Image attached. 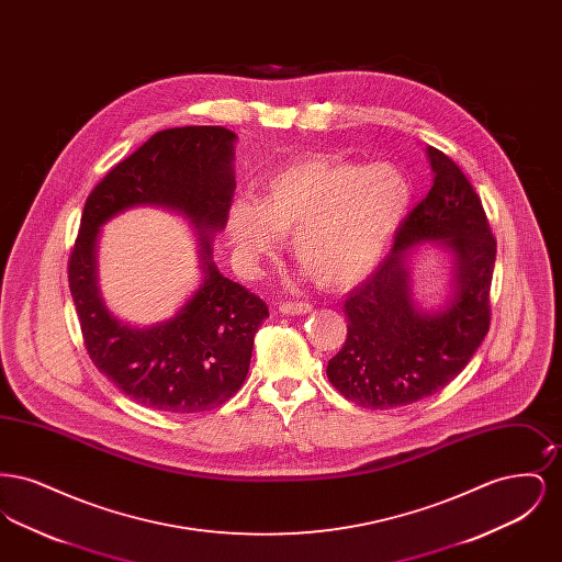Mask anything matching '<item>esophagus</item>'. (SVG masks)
I'll use <instances>...</instances> for the list:
<instances>
[{
	"instance_id": "esophagus-1",
	"label": "esophagus",
	"mask_w": 562,
	"mask_h": 562,
	"mask_svg": "<svg viewBox=\"0 0 562 562\" xmlns=\"http://www.w3.org/2000/svg\"><path fill=\"white\" fill-rule=\"evenodd\" d=\"M280 312L289 314V316H299V314L312 312V305L307 301H284V303H280Z\"/></svg>"
}]
</instances>
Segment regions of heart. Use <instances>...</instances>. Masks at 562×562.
Returning a JSON list of instances; mask_svg holds the SVG:
<instances>
[{
  "mask_svg": "<svg viewBox=\"0 0 562 562\" xmlns=\"http://www.w3.org/2000/svg\"><path fill=\"white\" fill-rule=\"evenodd\" d=\"M413 204V186L387 161L307 160L269 175L261 202L229 209V236L246 266L293 234V257L322 286L341 289L383 259Z\"/></svg>",
  "mask_w": 562,
  "mask_h": 562,
  "instance_id": "heart-1",
  "label": "heart"
}]
</instances>
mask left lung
I'll return each instance as SVG.
<instances>
[{
  "label": "left lung",
  "mask_w": 562,
  "mask_h": 562,
  "mask_svg": "<svg viewBox=\"0 0 562 562\" xmlns=\"http://www.w3.org/2000/svg\"><path fill=\"white\" fill-rule=\"evenodd\" d=\"M428 156L434 186L404 218L390 255L346 296L348 337L326 367L328 381L364 408L387 411L440 392L491 326L497 241L481 195L449 156L436 147ZM424 239L456 255L454 296L434 315L414 307L407 286V250Z\"/></svg>",
  "instance_id": "1"
}]
</instances>
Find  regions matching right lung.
<instances>
[{"label": "right lung", "mask_w": 562, "mask_h": 562, "mask_svg": "<svg viewBox=\"0 0 562 562\" xmlns=\"http://www.w3.org/2000/svg\"><path fill=\"white\" fill-rule=\"evenodd\" d=\"M234 140L223 126H183L154 134L115 164L90 191L69 252V289L83 348L131 401L166 413H204L244 383L255 333L268 305L211 261L234 198ZM156 203L186 213L203 240L205 282L170 322L133 329L113 319L98 296L93 246L98 227L126 207Z\"/></svg>", "instance_id": "right-lung-1"}]
</instances>
